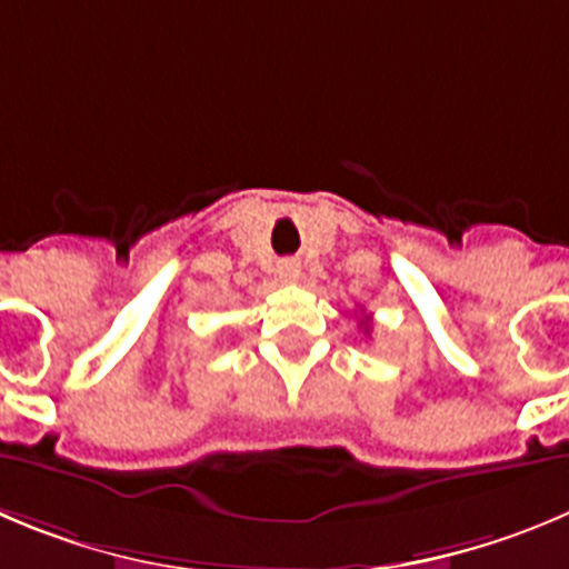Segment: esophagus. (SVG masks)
<instances>
[{
  "mask_svg": "<svg viewBox=\"0 0 569 569\" xmlns=\"http://www.w3.org/2000/svg\"><path fill=\"white\" fill-rule=\"evenodd\" d=\"M299 270H301L299 259H279V262H276V273H279L281 279H296Z\"/></svg>",
  "mask_w": 569,
  "mask_h": 569,
  "instance_id": "34e87169",
  "label": "esophagus"
}]
</instances>
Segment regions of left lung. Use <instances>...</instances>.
Returning <instances> with one entry per match:
<instances>
[{
    "label": "left lung",
    "instance_id": "obj_1",
    "mask_svg": "<svg viewBox=\"0 0 569 569\" xmlns=\"http://www.w3.org/2000/svg\"><path fill=\"white\" fill-rule=\"evenodd\" d=\"M360 327H366V332H369V318H362V321H360Z\"/></svg>",
    "mask_w": 569,
    "mask_h": 569
}]
</instances>
